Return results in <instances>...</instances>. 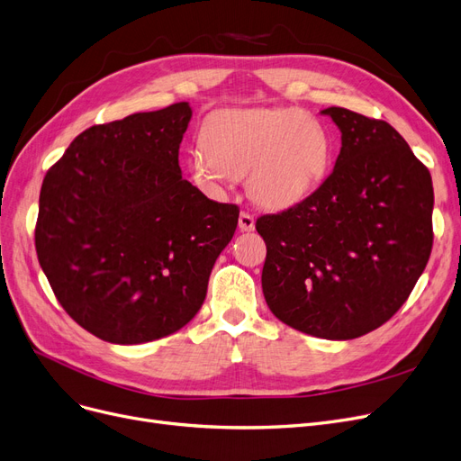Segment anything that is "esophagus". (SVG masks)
I'll list each match as a JSON object with an SVG mask.
<instances>
[{
  "label": "esophagus",
  "instance_id": "esophagus-1",
  "mask_svg": "<svg viewBox=\"0 0 461 461\" xmlns=\"http://www.w3.org/2000/svg\"><path fill=\"white\" fill-rule=\"evenodd\" d=\"M239 230L241 231H252L254 230V216L250 212H241L239 214Z\"/></svg>",
  "mask_w": 461,
  "mask_h": 461
}]
</instances>
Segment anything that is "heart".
I'll use <instances>...</instances> for the list:
<instances>
[{
  "instance_id": "b5f03b06",
  "label": "heart",
  "mask_w": 461,
  "mask_h": 461,
  "mask_svg": "<svg viewBox=\"0 0 461 461\" xmlns=\"http://www.w3.org/2000/svg\"><path fill=\"white\" fill-rule=\"evenodd\" d=\"M188 154L192 181L212 197L247 175L249 195L266 209L305 202L328 176L333 145L326 126L299 109H228L203 126Z\"/></svg>"
}]
</instances>
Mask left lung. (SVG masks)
Instances as JSON below:
<instances>
[{
    "instance_id": "left-lung-1",
    "label": "left lung",
    "mask_w": 461,
    "mask_h": 461,
    "mask_svg": "<svg viewBox=\"0 0 461 461\" xmlns=\"http://www.w3.org/2000/svg\"><path fill=\"white\" fill-rule=\"evenodd\" d=\"M341 131L335 167L305 202L258 218L267 256L262 290L286 326L330 341L390 320L431 254L433 186L384 120L324 109Z\"/></svg>"
}]
</instances>
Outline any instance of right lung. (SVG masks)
I'll list each match as a JSON object with an SVG mask.
<instances>
[{
    "mask_svg": "<svg viewBox=\"0 0 461 461\" xmlns=\"http://www.w3.org/2000/svg\"><path fill=\"white\" fill-rule=\"evenodd\" d=\"M192 118L183 102L85 130L49 169L35 250L56 299L114 345L167 337L202 309L237 228L178 167Z\"/></svg>",
    "mask_w": 461,
    "mask_h": 461,
    "instance_id": "1",
    "label": "right lung"
}]
</instances>
